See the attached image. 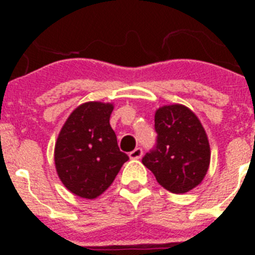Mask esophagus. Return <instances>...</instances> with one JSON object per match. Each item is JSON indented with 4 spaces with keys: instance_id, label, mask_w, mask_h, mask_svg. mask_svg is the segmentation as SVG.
Listing matches in <instances>:
<instances>
[{
    "instance_id": "esophagus-1",
    "label": "esophagus",
    "mask_w": 255,
    "mask_h": 255,
    "mask_svg": "<svg viewBox=\"0 0 255 255\" xmlns=\"http://www.w3.org/2000/svg\"><path fill=\"white\" fill-rule=\"evenodd\" d=\"M143 155V149L141 148H135L134 150L129 153V157L131 159H139Z\"/></svg>"
}]
</instances>
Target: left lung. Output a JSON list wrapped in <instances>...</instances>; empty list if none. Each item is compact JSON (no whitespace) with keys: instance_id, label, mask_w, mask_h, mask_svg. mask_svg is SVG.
Returning <instances> with one entry per match:
<instances>
[{"instance_id":"left-lung-1","label":"left lung","mask_w":255,"mask_h":255,"mask_svg":"<svg viewBox=\"0 0 255 255\" xmlns=\"http://www.w3.org/2000/svg\"><path fill=\"white\" fill-rule=\"evenodd\" d=\"M157 140L141 162L166 190L182 194L199 185L208 171L211 150L194 112L182 105L163 106L154 116Z\"/></svg>"}]
</instances>
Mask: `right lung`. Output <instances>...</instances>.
Listing matches in <instances>:
<instances>
[{
    "instance_id": "obj_1",
    "label": "right lung",
    "mask_w": 255,
    "mask_h": 255,
    "mask_svg": "<svg viewBox=\"0 0 255 255\" xmlns=\"http://www.w3.org/2000/svg\"><path fill=\"white\" fill-rule=\"evenodd\" d=\"M112 110L110 103H84L74 110L58 134L56 170L62 184L78 197H100L129 159L110 125Z\"/></svg>"
}]
</instances>
